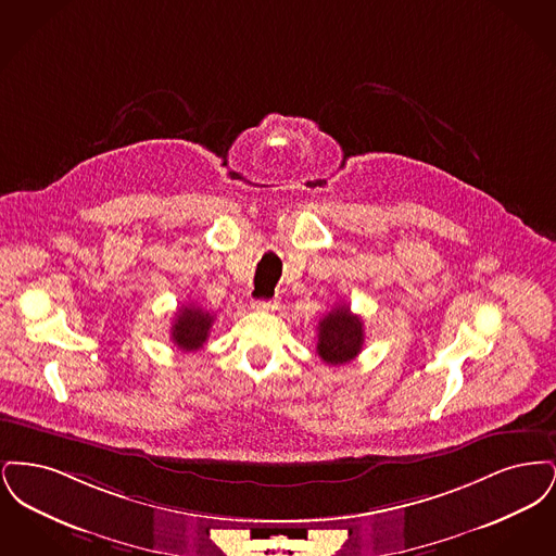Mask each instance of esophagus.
<instances>
[{"instance_id": "34e87169", "label": "esophagus", "mask_w": 556, "mask_h": 556, "mask_svg": "<svg viewBox=\"0 0 556 556\" xmlns=\"http://www.w3.org/2000/svg\"><path fill=\"white\" fill-rule=\"evenodd\" d=\"M252 306L256 311H275L279 306V302L277 300H256Z\"/></svg>"}]
</instances>
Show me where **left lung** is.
<instances>
[{
    "label": "left lung",
    "instance_id": "8db88e82",
    "mask_svg": "<svg viewBox=\"0 0 556 556\" xmlns=\"http://www.w3.org/2000/svg\"><path fill=\"white\" fill-rule=\"evenodd\" d=\"M317 354L327 365H345L358 356L365 344L363 318L354 315L350 306H336L318 320Z\"/></svg>",
    "mask_w": 556,
    "mask_h": 556
}]
</instances>
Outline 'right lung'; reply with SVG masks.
Listing matches in <instances>:
<instances>
[{"label":"right lung","instance_id":"right-lung-1","mask_svg":"<svg viewBox=\"0 0 556 556\" xmlns=\"http://www.w3.org/2000/svg\"><path fill=\"white\" fill-rule=\"evenodd\" d=\"M211 313L202 311L198 304H186L177 311L170 327V340L184 352H195L206 344L212 327Z\"/></svg>","mask_w":556,"mask_h":556}]
</instances>
